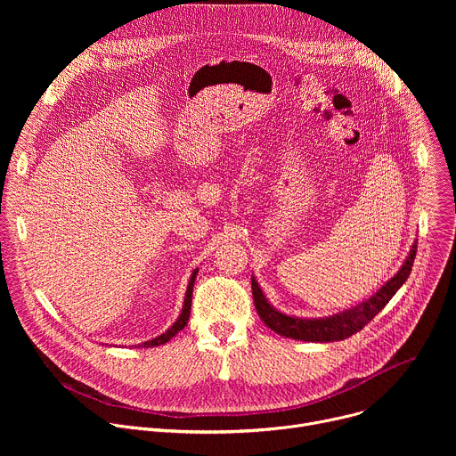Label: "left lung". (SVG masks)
I'll use <instances>...</instances> for the list:
<instances>
[{"instance_id": "left-lung-1", "label": "left lung", "mask_w": 456, "mask_h": 456, "mask_svg": "<svg viewBox=\"0 0 456 456\" xmlns=\"http://www.w3.org/2000/svg\"><path fill=\"white\" fill-rule=\"evenodd\" d=\"M417 254V240L413 241L408 257L404 259L403 267L397 271L394 278H389L373 296L364 299L362 303L346 308L343 312L327 315V317H297L289 315L281 310H278L265 296V292L259 287L256 278H250L252 287V297L257 315L267 324L271 330H274L278 336L306 341V343H332V341H343L359 330H362L366 324L389 303L397 290L404 285L408 280L413 262Z\"/></svg>"}]
</instances>
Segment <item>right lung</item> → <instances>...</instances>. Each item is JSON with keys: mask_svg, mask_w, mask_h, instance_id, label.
<instances>
[{"mask_svg": "<svg viewBox=\"0 0 456 456\" xmlns=\"http://www.w3.org/2000/svg\"><path fill=\"white\" fill-rule=\"evenodd\" d=\"M197 274H199V269H194V271L191 273V278H189V283H187V289H185L183 305H182V310H180L176 321L171 324V327H169L164 334H160V336H157V338H153V339H150V341H144V343L139 345V346L153 348V346L166 345V343L171 341L180 330H183V327H185L187 321H189V314H191V297H192V287H194V280H197Z\"/></svg>", "mask_w": 456, "mask_h": 456, "instance_id": "right-lung-1", "label": "right lung"}]
</instances>
